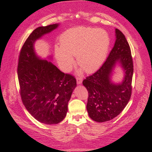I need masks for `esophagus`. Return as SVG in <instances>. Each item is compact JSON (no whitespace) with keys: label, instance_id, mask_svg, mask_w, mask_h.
Wrapping results in <instances>:
<instances>
[{"label":"esophagus","instance_id":"obj_1","mask_svg":"<svg viewBox=\"0 0 152 152\" xmlns=\"http://www.w3.org/2000/svg\"><path fill=\"white\" fill-rule=\"evenodd\" d=\"M82 81H83L82 76H79L76 78V82L78 84H81V83H82Z\"/></svg>","mask_w":152,"mask_h":152}]
</instances>
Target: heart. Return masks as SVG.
I'll list each match as a JSON object with an SVG mask.
<instances>
[{
  "instance_id": "obj_1",
  "label": "heart",
  "mask_w": 152,
  "mask_h": 152,
  "mask_svg": "<svg viewBox=\"0 0 152 152\" xmlns=\"http://www.w3.org/2000/svg\"><path fill=\"white\" fill-rule=\"evenodd\" d=\"M110 38L102 29L91 27H78L68 31L61 35V49L56 51V59L61 69L69 71L77 63L86 72H94L101 65L107 53Z\"/></svg>"
}]
</instances>
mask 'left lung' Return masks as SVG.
Segmentation results:
<instances>
[{
    "instance_id": "left-lung-1",
    "label": "left lung",
    "mask_w": 152,
    "mask_h": 152,
    "mask_svg": "<svg viewBox=\"0 0 152 152\" xmlns=\"http://www.w3.org/2000/svg\"><path fill=\"white\" fill-rule=\"evenodd\" d=\"M115 31V42L107 59L95 73L83 81L89 93L86 106L89 116L99 123L118 115L131 95L133 63L131 49L124 34L118 28ZM118 64L122 68L124 78L116 83L113 82L112 76Z\"/></svg>"
}]
</instances>
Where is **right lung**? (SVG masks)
I'll list each match as a JSON object with an SVG mask.
<instances>
[{
    "mask_svg": "<svg viewBox=\"0 0 152 152\" xmlns=\"http://www.w3.org/2000/svg\"><path fill=\"white\" fill-rule=\"evenodd\" d=\"M59 25L56 23L34 29L21 48L18 66L23 103L37 121L47 125L59 124L66 117L68 103L76 87L74 76L42 59L34 49L35 42ZM48 59L51 60L52 56Z\"/></svg>",
    "mask_w": 152,
    "mask_h": 152,
    "instance_id": "add662e5",
    "label": "right lung"
}]
</instances>
